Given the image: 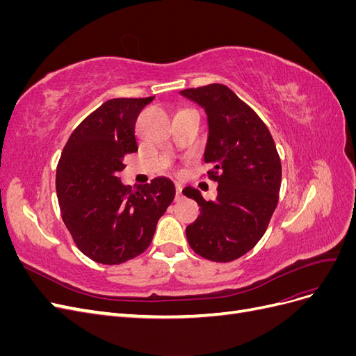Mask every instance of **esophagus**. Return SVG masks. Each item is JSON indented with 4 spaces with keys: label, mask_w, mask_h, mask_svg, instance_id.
Masks as SVG:
<instances>
[{
    "label": "esophagus",
    "mask_w": 356,
    "mask_h": 356,
    "mask_svg": "<svg viewBox=\"0 0 356 356\" xmlns=\"http://www.w3.org/2000/svg\"><path fill=\"white\" fill-rule=\"evenodd\" d=\"M175 191H177V197H175V199L179 200V199L182 197V193H181V191H182V187H181V184H175Z\"/></svg>",
    "instance_id": "esophagus-1"
}]
</instances>
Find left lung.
<instances>
[{"label": "left lung", "instance_id": "1", "mask_svg": "<svg viewBox=\"0 0 356 356\" xmlns=\"http://www.w3.org/2000/svg\"><path fill=\"white\" fill-rule=\"evenodd\" d=\"M208 114L209 136L204 163L218 182L215 200L196 188L182 190L196 200L200 215L187 225L191 250L217 263H229L263 238L277 207L282 166L273 138L258 114L224 84L181 90Z\"/></svg>", "mask_w": 356, "mask_h": 356}]
</instances>
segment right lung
<instances>
[{
    "label": "right lung",
    "instance_id": "1",
    "mask_svg": "<svg viewBox=\"0 0 356 356\" xmlns=\"http://www.w3.org/2000/svg\"><path fill=\"white\" fill-rule=\"evenodd\" d=\"M153 99L104 102L74 129L60 154L56 193L62 220L79 250L96 263L114 266L141 255L175 197L168 178L136 190L118 178L124 157L138 152V114Z\"/></svg>",
    "mask_w": 356,
    "mask_h": 356
}]
</instances>
